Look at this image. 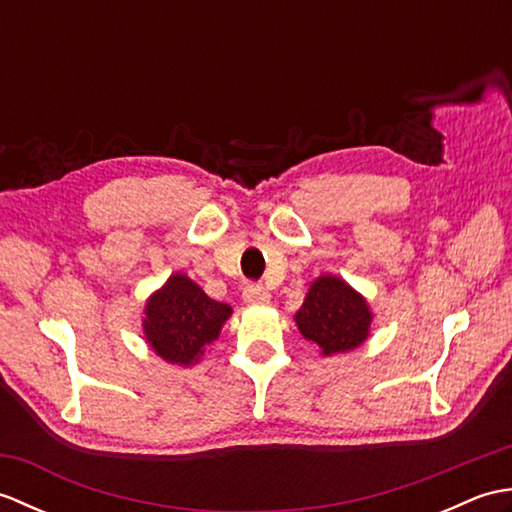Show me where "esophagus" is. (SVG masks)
<instances>
[{
	"mask_svg": "<svg viewBox=\"0 0 512 512\" xmlns=\"http://www.w3.org/2000/svg\"><path fill=\"white\" fill-rule=\"evenodd\" d=\"M242 297H244L246 303H266V301H270V292L264 286L250 284V286L244 288Z\"/></svg>",
	"mask_w": 512,
	"mask_h": 512,
	"instance_id": "obj_1",
	"label": "esophagus"
}]
</instances>
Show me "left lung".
<instances>
[{
    "mask_svg": "<svg viewBox=\"0 0 512 512\" xmlns=\"http://www.w3.org/2000/svg\"><path fill=\"white\" fill-rule=\"evenodd\" d=\"M295 321L301 334L317 343L323 354H339L354 350L367 339L372 312L345 281L325 275L310 286Z\"/></svg>",
    "mask_w": 512,
    "mask_h": 512,
    "instance_id": "8db88e82",
    "label": "left lung"
}]
</instances>
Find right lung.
<instances>
[{
    "mask_svg": "<svg viewBox=\"0 0 512 512\" xmlns=\"http://www.w3.org/2000/svg\"><path fill=\"white\" fill-rule=\"evenodd\" d=\"M228 317L231 306L206 297L189 277L173 275L165 288L151 295L143 323L147 343L158 356L169 363L195 365Z\"/></svg>",
    "mask_w": 512,
    "mask_h": 512,
    "instance_id": "add662e5",
    "label": "right lung"
}]
</instances>
